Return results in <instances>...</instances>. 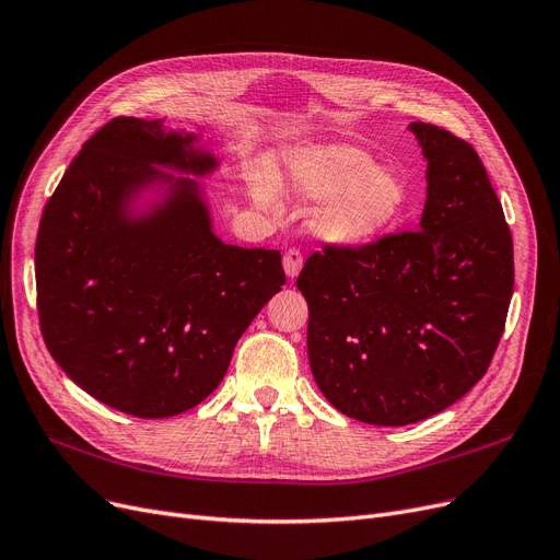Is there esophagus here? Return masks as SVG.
I'll return each mask as SVG.
<instances>
[{"instance_id": "34e87169", "label": "esophagus", "mask_w": 560, "mask_h": 560, "mask_svg": "<svg viewBox=\"0 0 560 560\" xmlns=\"http://www.w3.org/2000/svg\"><path fill=\"white\" fill-rule=\"evenodd\" d=\"M282 264H284L287 278L294 280V278L301 273V268H303V255H301V250H296V248L287 250L284 257H282Z\"/></svg>"}]
</instances>
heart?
I'll list each match as a JSON object with an SVG mask.
<instances>
[{"mask_svg": "<svg viewBox=\"0 0 560 560\" xmlns=\"http://www.w3.org/2000/svg\"><path fill=\"white\" fill-rule=\"evenodd\" d=\"M282 174L296 197L324 202L312 228L324 241L342 248H358L384 236L409 205L405 176L393 167H376L368 151L345 142L289 151ZM273 192L266 176L253 178L259 205L271 202Z\"/></svg>", "mask_w": 560, "mask_h": 560, "instance_id": "obj_1", "label": "heart"}]
</instances>
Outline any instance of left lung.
Segmentation results:
<instances>
[{"label": "left lung", "instance_id": "obj_1", "mask_svg": "<svg viewBox=\"0 0 560 560\" xmlns=\"http://www.w3.org/2000/svg\"><path fill=\"white\" fill-rule=\"evenodd\" d=\"M428 199L413 232L312 253L307 358L349 418L401 428L455 405L487 372L514 287L512 236L476 149L413 121Z\"/></svg>", "mask_w": 560, "mask_h": 560}]
</instances>
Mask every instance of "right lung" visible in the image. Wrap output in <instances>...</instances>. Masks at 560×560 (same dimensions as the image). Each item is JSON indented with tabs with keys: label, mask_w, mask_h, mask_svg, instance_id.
I'll return each instance as SVG.
<instances>
[{
	"label": "right lung",
	"mask_w": 560,
	"mask_h": 560,
	"mask_svg": "<svg viewBox=\"0 0 560 560\" xmlns=\"http://www.w3.org/2000/svg\"><path fill=\"white\" fill-rule=\"evenodd\" d=\"M218 167L192 132L117 117L61 176L36 236V305L57 365L103 405L170 418L207 399L284 284L278 250L213 234L195 178ZM147 189H163L147 210Z\"/></svg>",
	"instance_id": "obj_1"
}]
</instances>
